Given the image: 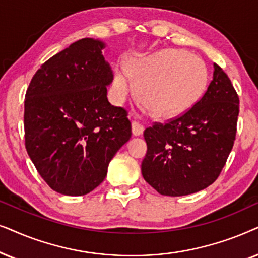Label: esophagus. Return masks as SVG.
<instances>
[{
    "label": "esophagus",
    "mask_w": 258,
    "mask_h": 258,
    "mask_svg": "<svg viewBox=\"0 0 258 258\" xmlns=\"http://www.w3.org/2000/svg\"><path fill=\"white\" fill-rule=\"evenodd\" d=\"M144 130H145V127H144L142 122H139V121H133L132 122V133L135 136L143 135Z\"/></svg>",
    "instance_id": "34e87169"
}]
</instances>
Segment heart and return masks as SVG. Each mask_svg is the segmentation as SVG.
Masks as SVG:
<instances>
[{
	"instance_id": "1",
	"label": "heart",
	"mask_w": 258,
	"mask_h": 258,
	"mask_svg": "<svg viewBox=\"0 0 258 258\" xmlns=\"http://www.w3.org/2000/svg\"><path fill=\"white\" fill-rule=\"evenodd\" d=\"M114 73V87L120 99L131 91L128 75L137 85L139 101L151 114L169 118L191 108L205 92L207 67L202 59L179 49H164L128 63Z\"/></svg>"
}]
</instances>
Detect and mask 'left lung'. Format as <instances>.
I'll list each match as a JSON object with an SVG mask.
<instances>
[{"label": "left lung", "mask_w": 258, "mask_h": 258, "mask_svg": "<svg viewBox=\"0 0 258 258\" xmlns=\"http://www.w3.org/2000/svg\"><path fill=\"white\" fill-rule=\"evenodd\" d=\"M202 98L176 118L144 132V179L160 195L179 197L217 179L236 139L239 98L218 64Z\"/></svg>", "instance_id": "obj_1"}]
</instances>
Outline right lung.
Listing matches in <instances>:
<instances>
[{"instance_id": "right-lung-1", "label": "right lung", "mask_w": 258, "mask_h": 258, "mask_svg": "<svg viewBox=\"0 0 258 258\" xmlns=\"http://www.w3.org/2000/svg\"><path fill=\"white\" fill-rule=\"evenodd\" d=\"M104 43L81 39L47 60L25 99V145L51 190L84 196L104 181L109 161L132 136L123 107L109 104Z\"/></svg>"}]
</instances>
